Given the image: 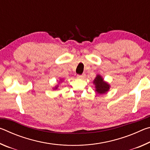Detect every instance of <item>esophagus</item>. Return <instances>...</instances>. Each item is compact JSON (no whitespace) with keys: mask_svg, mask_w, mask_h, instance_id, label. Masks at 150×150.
Listing matches in <instances>:
<instances>
[{"mask_svg":"<svg viewBox=\"0 0 150 150\" xmlns=\"http://www.w3.org/2000/svg\"><path fill=\"white\" fill-rule=\"evenodd\" d=\"M77 77L78 79H84L85 77V74H83V75H78L77 76Z\"/></svg>","mask_w":150,"mask_h":150,"instance_id":"34e87169","label":"esophagus"}]
</instances>
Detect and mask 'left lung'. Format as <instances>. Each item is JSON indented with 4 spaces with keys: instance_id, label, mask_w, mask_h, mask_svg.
<instances>
[{
    "instance_id": "8db88e82",
    "label": "left lung",
    "mask_w": 150,
    "mask_h": 150,
    "mask_svg": "<svg viewBox=\"0 0 150 150\" xmlns=\"http://www.w3.org/2000/svg\"><path fill=\"white\" fill-rule=\"evenodd\" d=\"M93 84L95 85V92L98 95H103L106 93L110 87L108 83L104 80L100 75H96L95 79L93 80Z\"/></svg>"
}]
</instances>
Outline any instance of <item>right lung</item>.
<instances>
[{
    "label": "right lung",
    "instance_id": "obj_1",
    "mask_svg": "<svg viewBox=\"0 0 150 150\" xmlns=\"http://www.w3.org/2000/svg\"><path fill=\"white\" fill-rule=\"evenodd\" d=\"M62 81H63V79H59V83H62ZM58 87H59V84H58V85H55L54 87H53V89H54V90H56V89H57V88H58Z\"/></svg>",
    "mask_w": 150,
    "mask_h": 150
}]
</instances>
